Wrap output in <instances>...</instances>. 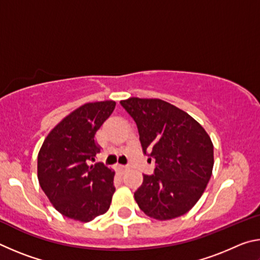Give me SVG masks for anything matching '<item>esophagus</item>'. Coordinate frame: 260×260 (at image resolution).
Returning a JSON list of instances; mask_svg holds the SVG:
<instances>
[{"label":"esophagus","mask_w":260,"mask_h":260,"mask_svg":"<svg viewBox=\"0 0 260 260\" xmlns=\"http://www.w3.org/2000/svg\"><path fill=\"white\" fill-rule=\"evenodd\" d=\"M118 170H119L121 173H125L127 170H129V166L128 165H118Z\"/></svg>","instance_id":"1"}]
</instances>
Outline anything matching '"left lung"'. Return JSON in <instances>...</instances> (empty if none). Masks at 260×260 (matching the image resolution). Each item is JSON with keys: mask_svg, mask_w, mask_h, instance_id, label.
Returning a JSON list of instances; mask_svg holds the SVG:
<instances>
[{"mask_svg": "<svg viewBox=\"0 0 260 260\" xmlns=\"http://www.w3.org/2000/svg\"><path fill=\"white\" fill-rule=\"evenodd\" d=\"M120 104L136 122L143 152L157 164L134 192L139 208L157 220L187 213L212 175L209 134L187 112L162 100L131 98Z\"/></svg>", "mask_w": 260, "mask_h": 260, "instance_id": "left-lung-1", "label": "left lung"}]
</instances>
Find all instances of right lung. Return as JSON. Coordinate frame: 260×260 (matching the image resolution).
<instances>
[{"label":"right lung","mask_w":260,"mask_h":260,"mask_svg":"<svg viewBox=\"0 0 260 260\" xmlns=\"http://www.w3.org/2000/svg\"><path fill=\"white\" fill-rule=\"evenodd\" d=\"M116 102L86 103L50 131L38 155V179L54 208L65 217L88 222L111 204L114 171L89 165L101 151L95 134Z\"/></svg>","instance_id":"obj_1"}]
</instances>
